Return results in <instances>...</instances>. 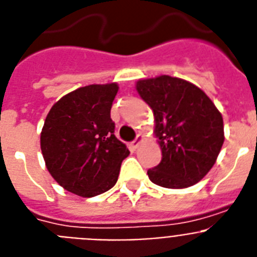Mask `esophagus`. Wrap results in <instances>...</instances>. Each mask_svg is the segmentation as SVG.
<instances>
[{
    "label": "esophagus",
    "instance_id": "34e87169",
    "mask_svg": "<svg viewBox=\"0 0 257 257\" xmlns=\"http://www.w3.org/2000/svg\"><path fill=\"white\" fill-rule=\"evenodd\" d=\"M142 141H144V136L139 135V136H137V137H136L135 141L131 142V149H132V150H136V149L139 148L140 144H141Z\"/></svg>",
    "mask_w": 257,
    "mask_h": 257
}]
</instances>
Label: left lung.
I'll return each instance as SVG.
<instances>
[{"label": "left lung", "mask_w": 257, "mask_h": 257, "mask_svg": "<svg viewBox=\"0 0 257 257\" xmlns=\"http://www.w3.org/2000/svg\"><path fill=\"white\" fill-rule=\"evenodd\" d=\"M140 96L154 113V135L162 161L148 170L165 188H187L210 171L225 141L223 118L201 88L182 78L159 75L140 79Z\"/></svg>", "instance_id": "left-lung-1"}]
</instances>
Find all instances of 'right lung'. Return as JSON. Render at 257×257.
<instances>
[{
    "instance_id": "right-lung-1",
    "label": "right lung",
    "mask_w": 257,
    "mask_h": 257,
    "mask_svg": "<svg viewBox=\"0 0 257 257\" xmlns=\"http://www.w3.org/2000/svg\"><path fill=\"white\" fill-rule=\"evenodd\" d=\"M117 91V83L79 87L52 105L45 117L40 135L45 166L74 195L94 197L111 189L129 155L111 118Z\"/></svg>"
}]
</instances>
